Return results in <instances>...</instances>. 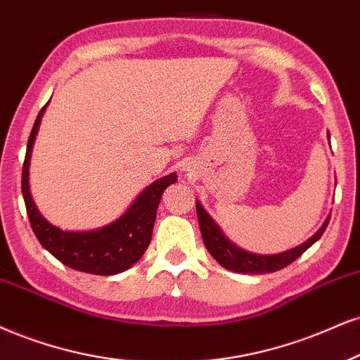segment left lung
<instances>
[{
  "label": "left lung",
  "instance_id": "8db88e82",
  "mask_svg": "<svg viewBox=\"0 0 360 360\" xmlns=\"http://www.w3.org/2000/svg\"><path fill=\"white\" fill-rule=\"evenodd\" d=\"M197 217L198 225H200L203 243H205L210 255L219 262L221 267L238 274H270L287 267V265H290L292 262L299 259L310 245H314V243L322 237V233L326 232L330 220V217H327V220L323 221L322 227L319 229L309 240H305L302 245L290 248V250L282 252V254L257 255L252 254V252L242 250L240 247H237L235 243L230 242L229 238L221 233L219 225L212 220V217L203 210L200 202H197Z\"/></svg>",
  "mask_w": 360,
  "mask_h": 360
}]
</instances>
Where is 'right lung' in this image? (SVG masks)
I'll list each match as a JSON object with an SVG mask.
<instances>
[{"label":"right lung","mask_w":360,"mask_h":360,"mask_svg":"<svg viewBox=\"0 0 360 360\" xmlns=\"http://www.w3.org/2000/svg\"><path fill=\"white\" fill-rule=\"evenodd\" d=\"M46 106L48 103L39 110L33 130L30 133L23 175H21V192H23L31 229L39 243L66 267L95 275L125 272L141 259V255L148 248L162 193L165 192L168 185L175 184L176 173L162 176L152 185H148L125 214L110 225L90 230V232H65V230L53 227L50 221L44 220L38 212L33 198H31L28 184L31 150H33L34 139H37Z\"/></svg>","instance_id":"obj_1"}]
</instances>
